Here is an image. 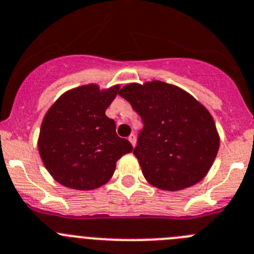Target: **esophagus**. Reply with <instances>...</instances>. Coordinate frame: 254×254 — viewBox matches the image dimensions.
<instances>
[{
  "label": "esophagus",
  "mask_w": 254,
  "mask_h": 254,
  "mask_svg": "<svg viewBox=\"0 0 254 254\" xmlns=\"http://www.w3.org/2000/svg\"><path fill=\"white\" fill-rule=\"evenodd\" d=\"M128 141L131 142V145L133 146V147L136 146V136H134V134H131V136L128 137Z\"/></svg>",
  "instance_id": "1"
}]
</instances>
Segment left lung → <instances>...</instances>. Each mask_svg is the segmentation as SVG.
<instances>
[{
	"label": "left lung",
	"mask_w": 254,
	"mask_h": 254,
	"mask_svg": "<svg viewBox=\"0 0 254 254\" xmlns=\"http://www.w3.org/2000/svg\"><path fill=\"white\" fill-rule=\"evenodd\" d=\"M118 94L142 118L143 129L133 155L151 185L179 191L205 178L217 157L220 138L203 104L161 80L131 83Z\"/></svg>",
	"instance_id": "8db88e82"
}]
</instances>
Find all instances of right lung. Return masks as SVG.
I'll list each match as a JSON object with an SVG mask.
<instances>
[{
  "mask_svg": "<svg viewBox=\"0 0 254 254\" xmlns=\"http://www.w3.org/2000/svg\"><path fill=\"white\" fill-rule=\"evenodd\" d=\"M120 84L101 89L87 84L63 93L45 113L37 139L44 166L54 180L74 190H94L108 183L116 164L132 152L116 133L106 109Z\"/></svg>",
  "mask_w": 254,
  "mask_h": 254,
  "instance_id": "right-lung-1",
  "label": "right lung"
}]
</instances>
